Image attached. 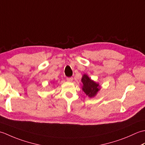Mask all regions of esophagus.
Segmentation results:
<instances>
[{
    "instance_id": "obj_1",
    "label": "esophagus",
    "mask_w": 145,
    "mask_h": 145,
    "mask_svg": "<svg viewBox=\"0 0 145 145\" xmlns=\"http://www.w3.org/2000/svg\"><path fill=\"white\" fill-rule=\"evenodd\" d=\"M67 80L68 82H72L73 78H72V77H67Z\"/></svg>"
}]
</instances>
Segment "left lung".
I'll return each mask as SVG.
<instances>
[{
    "mask_svg": "<svg viewBox=\"0 0 145 145\" xmlns=\"http://www.w3.org/2000/svg\"><path fill=\"white\" fill-rule=\"evenodd\" d=\"M82 82L83 83L82 90L90 98L94 97L100 90V86L86 74L83 75L82 78Z\"/></svg>",
    "mask_w": 145,
    "mask_h": 145,
    "instance_id": "8db88e82",
    "label": "left lung"
}]
</instances>
